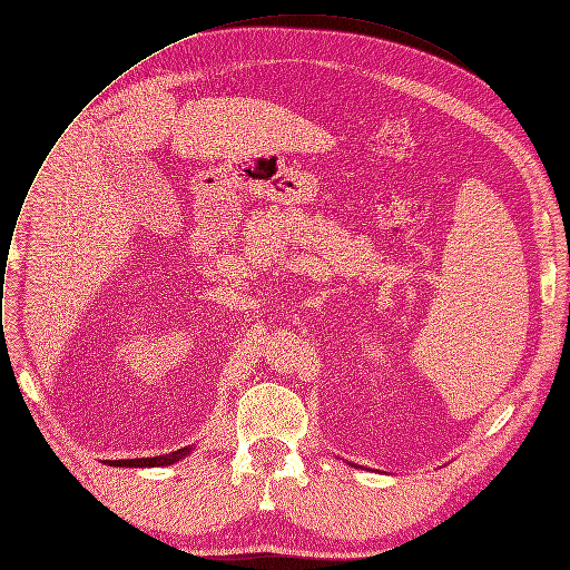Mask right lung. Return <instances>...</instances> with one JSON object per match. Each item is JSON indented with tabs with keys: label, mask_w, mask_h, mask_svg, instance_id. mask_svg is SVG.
I'll list each match as a JSON object with an SVG mask.
<instances>
[{
	"label": "right lung",
	"mask_w": 570,
	"mask_h": 570,
	"mask_svg": "<svg viewBox=\"0 0 570 570\" xmlns=\"http://www.w3.org/2000/svg\"><path fill=\"white\" fill-rule=\"evenodd\" d=\"M191 449L185 446V449H178L169 455H159V458H137V460H110V464L115 466H167V464H174L178 460H183Z\"/></svg>",
	"instance_id": "add662e5"
}]
</instances>
